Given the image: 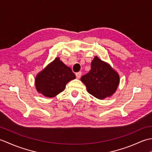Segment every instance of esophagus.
Returning a JSON list of instances; mask_svg holds the SVG:
<instances>
[{"mask_svg":"<svg viewBox=\"0 0 152 152\" xmlns=\"http://www.w3.org/2000/svg\"><path fill=\"white\" fill-rule=\"evenodd\" d=\"M81 75H82V72H76V78H77V79H80V77H81Z\"/></svg>","mask_w":152,"mask_h":152,"instance_id":"1","label":"esophagus"}]
</instances>
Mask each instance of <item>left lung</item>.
<instances>
[{"label": "left lung", "instance_id": "left-lung-1", "mask_svg": "<svg viewBox=\"0 0 152 152\" xmlns=\"http://www.w3.org/2000/svg\"><path fill=\"white\" fill-rule=\"evenodd\" d=\"M91 70L81 78L87 91L96 99L110 97L116 91L119 83L118 73L107 63L97 56L91 64Z\"/></svg>", "mask_w": 152, "mask_h": 152}]
</instances>
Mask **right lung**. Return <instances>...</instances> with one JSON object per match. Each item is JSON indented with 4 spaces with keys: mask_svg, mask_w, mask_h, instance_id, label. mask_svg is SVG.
I'll return each instance as SVG.
<instances>
[{
    "mask_svg": "<svg viewBox=\"0 0 152 152\" xmlns=\"http://www.w3.org/2000/svg\"><path fill=\"white\" fill-rule=\"evenodd\" d=\"M75 78V74L70 68L56 57L37 74L34 84L38 93L51 98L64 91L66 83Z\"/></svg>",
    "mask_w": 152,
    "mask_h": 152,
    "instance_id": "1",
    "label": "right lung"
}]
</instances>
